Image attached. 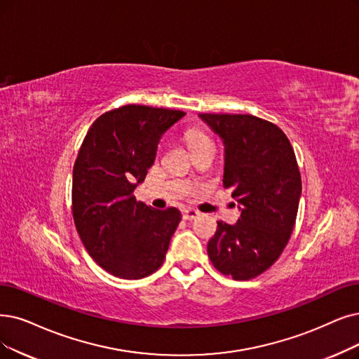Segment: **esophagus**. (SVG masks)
I'll return each instance as SVG.
<instances>
[{
	"label": "esophagus",
	"mask_w": 359,
	"mask_h": 359,
	"mask_svg": "<svg viewBox=\"0 0 359 359\" xmlns=\"http://www.w3.org/2000/svg\"><path fill=\"white\" fill-rule=\"evenodd\" d=\"M198 215H200V212L196 210V209H184V210H182V218H184L185 221L196 219V218L198 217Z\"/></svg>",
	"instance_id": "1"
}]
</instances>
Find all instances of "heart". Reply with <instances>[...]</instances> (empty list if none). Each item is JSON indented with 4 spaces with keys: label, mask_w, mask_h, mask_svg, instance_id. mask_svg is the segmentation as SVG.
I'll use <instances>...</instances> for the list:
<instances>
[{
    "label": "heart",
    "mask_w": 359,
    "mask_h": 359,
    "mask_svg": "<svg viewBox=\"0 0 359 359\" xmlns=\"http://www.w3.org/2000/svg\"><path fill=\"white\" fill-rule=\"evenodd\" d=\"M187 140L190 142V146H194V144H198V142L202 141H206L209 140L206 135H203L202 133H197V131H189L187 133Z\"/></svg>",
    "instance_id": "heart-1"
}]
</instances>
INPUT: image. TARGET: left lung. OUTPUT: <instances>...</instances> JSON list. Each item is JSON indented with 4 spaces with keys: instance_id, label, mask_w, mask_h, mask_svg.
I'll return each instance as SVG.
<instances>
[{
    "instance_id": "1",
    "label": "left lung",
    "mask_w": 359,
    "mask_h": 359,
    "mask_svg": "<svg viewBox=\"0 0 359 359\" xmlns=\"http://www.w3.org/2000/svg\"><path fill=\"white\" fill-rule=\"evenodd\" d=\"M198 118L224 142L222 182L241 212L234 225L218 222L208 255L224 276L255 278L278 259L296 222L302 181L293 147L277 125L253 114Z\"/></svg>"
}]
</instances>
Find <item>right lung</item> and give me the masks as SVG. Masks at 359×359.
<instances>
[{
	"mask_svg": "<svg viewBox=\"0 0 359 359\" xmlns=\"http://www.w3.org/2000/svg\"><path fill=\"white\" fill-rule=\"evenodd\" d=\"M184 114L128 104L102 114L83 138L74 166L72 212L85 249L114 277L144 278L165 261L181 212L137 202L134 190L154 163L162 135Z\"/></svg>",
	"mask_w": 359,
	"mask_h": 359,
	"instance_id": "obj_1",
	"label": "right lung"
}]
</instances>
